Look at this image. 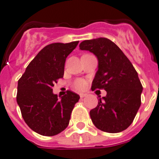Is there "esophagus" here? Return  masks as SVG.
<instances>
[{"instance_id":"1","label":"esophagus","mask_w":159,"mask_h":159,"mask_svg":"<svg viewBox=\"0 0 159 159\" xmlns=\"http://www.w3.org/2000/svg\"><path fill=\"white\" fill-rule=\"evenodd\" d=\"M79 95H80V97H81V98H84V97H86V96L87 95V94H83V93H81V94H80Z\"/></svg>"}]
</instances>
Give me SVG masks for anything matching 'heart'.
Instances as JSON below:
<instances>
[{"mask_svg": "<svg viewBox=\"0 0 159 159\" xmlns=\"http://www.w3.org/2000/svg\"><path fill=\"white\" fill-rule=\"evenodd\" d=\"M86 86V82L83 79H77L73 82V87L77 90H83Z\"/></svg>", "mask_w": 159, "mask_h": 159, "instance_id": "heart-1", "label": "heart"}]
</instances>
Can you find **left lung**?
Masks as SVG:
<instances>
[{
  "instance_id": "8db88e82",
  "label": "left lung",
  "mask_w": 159,
  "mask_h": 159,
  "mask_svg": "<svg viewBox=\"0 0 159 159\" xmlns=\"http://www.w3.org/2000/svg\"><path fill=\"white\" fill-rule=\"evenodd\" d=\"M81 50L90 51L98 60L91 90H105L90 111L92 122L103 132L120 133L129 127L141 106L142 85L137 72L115 43L107 38L82 41Z\"/></svg>"
}]
</instances>
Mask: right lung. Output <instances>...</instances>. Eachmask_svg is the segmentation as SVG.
<instances>
[{
	"mask_svg": "<svg viewBox=\"0 0 159 159\" xmlns=\"http://www.w3.org/2000/svg\"><path fill=\"white\" fill-rule=\"evenodd\" d=\"M79 41L44 47L26 67L18 82L17 102L26 125L35 133L52 137L64 131L80 96L71 90L59 100L52 86L62 78L65 60Z\"/></svg>",
	"mask_w": 159,
	"mask_h": 159,
	"instance_id": "1",
	"label": "right lung"
}]
</instances>
